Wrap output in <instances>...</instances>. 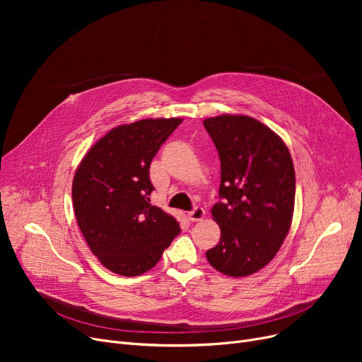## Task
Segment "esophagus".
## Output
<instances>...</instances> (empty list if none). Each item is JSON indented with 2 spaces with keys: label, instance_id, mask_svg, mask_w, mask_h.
<instances>
[{
  "label": "esophagus",
  "instance_id": "esophagus-1",
  "mask_svg": "<svg viewBox=\"0 0 362 362\" xmlns=\"http://www.w3.org/2000/svg\"><path fill=\"white\" fill-rule=\"evenodd\" d=\"M204 217H205V210H204V208H201V206H197V208H194L192 211L187 213V218L191 220V221H199Z\"/></svg>",
  "mask_w": 362,
  "mask_h": 362
}]
</instances>
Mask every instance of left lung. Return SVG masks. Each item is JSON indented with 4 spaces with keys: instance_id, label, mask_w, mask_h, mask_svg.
<instances>
[{
    "instance_id": "1",
    "label": "left lung",
    "mask_w": 362,
    "mask_h": 362,
    "mask_svg": "<svg viewBox=\"0 0 362 362\" xmlns=\"http://www.w3.org/2000/svg\"><path fill=\"white\" fill-rule=\"evenodd\" d=\"M221 163V182L213 218L220 242L206 251L216 270L230 277L254 274L267 265L292 224L295 168L281 138L248 116L205 119Z\"/></svg>"
}]
</instances>
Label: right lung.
Masks as SVG:
<instances>
[{
  "label": "right lung",
  "instance_id": "obj_1",
  "mask_svg": "<svg viewBox=\"0 0 362 362\" xmlns=\"http://www.w3.org/2000/svg\"><path fill=\"white\" fill-rule=\"evenodd\" d=\"M182 119H145L111 129L74 173L71 197L79 229L110 272L139 276L180 233L175 217L151 205L149 165Z\"/></svg>",
  "mask_w": 362,
  "mask_h": 362
}]
</instances>
